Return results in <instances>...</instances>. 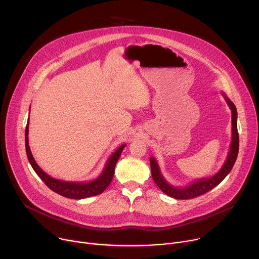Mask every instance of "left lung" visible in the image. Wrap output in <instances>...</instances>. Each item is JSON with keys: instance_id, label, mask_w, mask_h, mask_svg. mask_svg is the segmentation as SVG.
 I'll use <instances>...</instances> for the list:
<instances>
[{"instance_id": "1", "label": "left lung", "mask_w": 259, "mask_h": 259, "mask_svg": "<svg viewBox=\"0 0 259 259\" xmlns=\"http://www.w3.org/2000/svg\"><path fill=\"white\" fill-rule=\"evenodd\" d=\"M222 94L225 98L228 106L230 107L231 112H232V141H231L227 159L225 160L223 167L219 172L214 174L213 176H211V178H202V179L195 180L188 186L176 187V186H172L165 180V178L162 176L160 172L157 160L153 156L150 157L152 179L161 191L165 194L169 195L170 197H173L176 199H189V198H194L201 194H205L209 192L213 188H215L217 185L221 184L225 180L226 176L230 173V171L232 170L236 161V158L238 155V149H239V138H238V132H237V110H236L235 105L230 101V99L227 98V95L224 92Z\"/></svg>"}]
</instances>
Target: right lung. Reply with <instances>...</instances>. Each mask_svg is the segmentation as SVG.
<instances>
[{
    "label": "right lung",
    "instance_id": "add662e5",
    "mask_svg": "<svg viewBox=\"0 0 259 259\" xmlns=\"http://www.w3.org/2000/svg\"><path fill=\"white\" fill-rule=\"evenodd\" d=\"M28 131H29V118L27 121V126L25 130V146H26V154L28 157V160L34 172L38 175V178L42 180L45 185L51 189L53 192H56L64 197L72 198V199H83L91 196L99 195L103 193L106 188L110 185L113 175L116 162L122 152V149L126 145H121L116 150L111 154V156L107 159L106 165L101 172V174L95 180L88 182H69V181H62L51 178L45 171L39 168L34 160L29 143H28Z\"/></svg>",
    "mask_w": 259,
    "mask_h": 259
}]
</instances>
